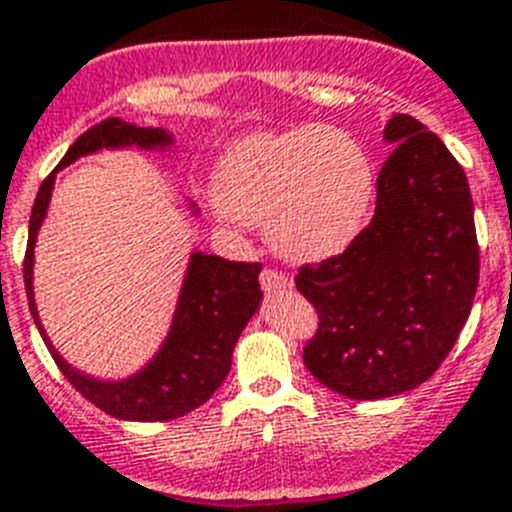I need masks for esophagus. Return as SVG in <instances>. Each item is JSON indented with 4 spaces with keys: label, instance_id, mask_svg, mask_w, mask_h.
I'll return each instance as SVG.
<instances>
[{
    "label": "esophagus",
    "instance_id": "34e87169",
    "mask_svg": "<svg viewBox=\"0 0 512 512\" xmlns=\"http://www.w3.org/2000/svg\"><path fill=\"white\" fill-rule=\"evenodd\" d=\"M259 282H261V289H264L266 295H277V292H284V289L292 287V284H289V279L274 269L261 271Z\"/></svg>",
    "mask_w": 512,
    "mask_h": 512
}]
</instances>
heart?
Wrapping results in <instances>:
<instances>
[{
    "label": "heart",
    "mask_w": 512,
    "mask_h": 512,
    "mask_svg": "<svg viewBox=\"0 0 512 512\" xmlns=\"http://www.w3.org/2000/svg\"><path fill=\"white\" fill-rule=\"evenodd\" d=\"M212 197L238 223L264 228L279 259L312 266L359 241L377 174L359 140L330 125H305L230 143L217 161Z\"/></svg>",
    "instance_id": "1"
}]
</instances>
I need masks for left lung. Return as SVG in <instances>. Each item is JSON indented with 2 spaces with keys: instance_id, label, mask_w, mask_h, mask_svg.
I'll use <instances>...</instances> for the list:
<instances>
[{
  "instance_id": "left-lung-1",
  "label": "left lung",
  "mask_w": 512,
  "mask_h": 512,
  "mask_svg": "<svg viewBox=\"0 0 512 512\" xmlns=\"http://www.w3.org/2000/svg\"><path fill=\"white\" fill-rule=\"evenodd\" d=\"M395 146L377 176V210L343 256L297 274L315 305L318 336L305 366L348 400L415 390L449 356L479 279L467 174L436 133L392 112Z\"/></svg>"
}]
</instances>
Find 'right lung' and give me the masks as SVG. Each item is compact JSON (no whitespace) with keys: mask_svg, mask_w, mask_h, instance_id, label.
I'll return each instance as SVG.
<instances>
[{"mask_svg":"<svg viewBox=\"0 0 512 512\" xmlns=\"http://www.w3.org/2000/svg\"><path fill=\"white\" fill-rule=\"evenodd\" d=\"M171 146H174V133L166 128L135 125L120 117L102 120L76 140L56 171L40 184L30 215V230H27L25 289L40 336L63 377L92 405L117 420H138V423L174 420L205 405L228 377L238 336L248 320L259 312L264 300L259 287V264H238V261L220 259L215 253L192 251L164 341L153 351L151 359L128 377L104 379L81 372L58 354V348L48 338L35 302V243L48 217L58 171L79 158L102 151L138 148L148 153H169ZM184 205L192 220H200V207L192 200H184Z\"/></svg>","mask_w":512,"mask_h":512,"instance_id":"obj_1","label":"right lung"}]
</instances>
